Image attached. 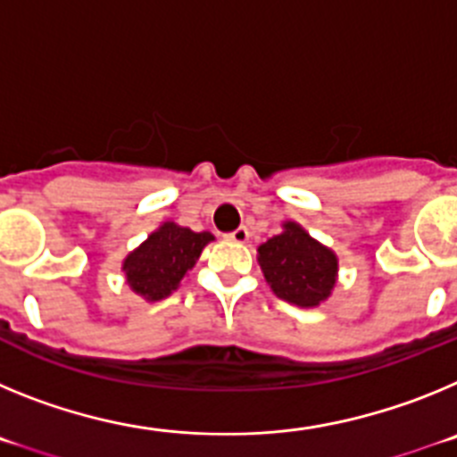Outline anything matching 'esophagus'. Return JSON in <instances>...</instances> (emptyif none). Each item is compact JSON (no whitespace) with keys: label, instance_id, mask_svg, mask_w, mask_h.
<instances>
[{"label":"esophagus","instance_id":"1","mask_svg":"<svg viewBox=\"0 0 457 457\" xmlns=\"http://www.w3.org/2000/svg\"><path fill=\"white\" fill-rule=\"evenodd\" d=\"M228 240L231 242H237V245H245V242L249 240V228H245V226H240V228H236L233 233H228Z\"/></svg>","mask_w":457,"mask_h":457}]
</instances>
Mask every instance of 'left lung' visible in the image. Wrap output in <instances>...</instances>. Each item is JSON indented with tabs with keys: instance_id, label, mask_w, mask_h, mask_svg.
Returning <instances> with one entry per match:
<instances>
[{
	"instance_id": "obj_1",
	"label": "left lung",
	"mask_w": 457,
	"mask_h": 457,
	"mask_svg": "<svg viewBox=\"0 0 457 457\" xmlns=\"http://www.w3.org/2000/svg\"><path fill=\"white\" fill-rule=\"evenodd\" d=\"M258 265L278 300L316 309L338 284V256L297 221H284L281 233L258 247Z\"/></svg>"
}]
</instances>
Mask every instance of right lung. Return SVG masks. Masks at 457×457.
Instances as JSON below:
<instances>
[{"mask_svg":"<svg viewBox=\"0 0 457 457\" xmlns=\"http://www.w3.org/2000/svg\"><path fill=\"white\" fill-rule=\"evenodd\" d=\"M210 231H192L176 221H162L155 231L123 258L120 272L132 293L146 302H160L179 290L185 274L196 265L208 242Z\"/></svg>","mask_w":457,"mask_h":457,"instance_id":"obj_1","label":"right lung"}]
</instances>
